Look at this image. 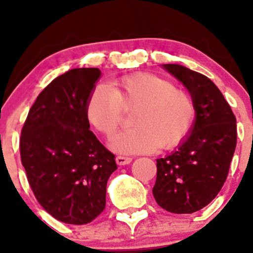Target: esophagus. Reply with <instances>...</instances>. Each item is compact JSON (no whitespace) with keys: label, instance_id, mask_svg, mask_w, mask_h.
I'll return each mask as SVG.
<instances>
[{"label":"esophagus","instance_id":"1","mask_svg":"<svg viewBox=\"0 0 253 253\" xmlns=\"http://www.w3.org/2000/svg\"><path fill=\"white\" fill-rule=\"evenodd\" d=\"M130 162H132V158H130V157H125V156H118L117 157V163L119 165L129 164Z\"/></svg>","mask_w":253,"mask_h":253}]
</instances>
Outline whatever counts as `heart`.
Wrapping results in <instances>:
<instances>
[{
	"instance_id": "heart-1",
	"label": "heart",
	"mask_w": 253,
	"mask_h": 253,
	"mask_svg": "<svg viewBox=\"0 0 253 253\" xmlns=\"http://www.w3.org/2000/svg\"><path fill=\"white\" fill-rule=\"evenodd\" d=\"M134 127L121 133L113 147L120 152H152L178 146L189 135L195 103L189 92L155 74L139 72L98 85L86 102L90 124L108 140L124 121V110H133Z\"/></svg>"
}]
</instances>
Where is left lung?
<instances>
[{
	"label": "left lung",
	"mask_w": 253,
	"mask_h": 253,
	"mask_svg": "<svg viewBox=\"0 0 253 253\" xmlns=\"http://www.w3.org/2000/svg\"><path fill=\"white\" fill-rule=\"evenodd\" d=\"M164 68L189 90L196 120L175 152L157 159L152 193L163 210L190 214L213 201L227 178L237 146V120L210 78L178 64Z\"/></svg>",
	"instance_id": "8db88e82"
}]
</instances>
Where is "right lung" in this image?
Returning a JSON list of instances; mask_svg holds the SVG:
<instances>
[{
    "mask_svg": "<svg viewBox=\"0 0 253 253\" xmlns=\"http://www.w3.org/2000/svg\"><path fill=\"white\" fill-rule=\"evenodd\" d=\"M101 71L72 69L54 78L31 107L20 156L34 196L54 219L85 225L106 207L115 156L90 130L88 102Z\"/></svg>",
    "mask_w": 253,
    "mask_h": 253,
    "instance_id": "right-lung-1",
    "label": "right lung"
}]
</instances>
